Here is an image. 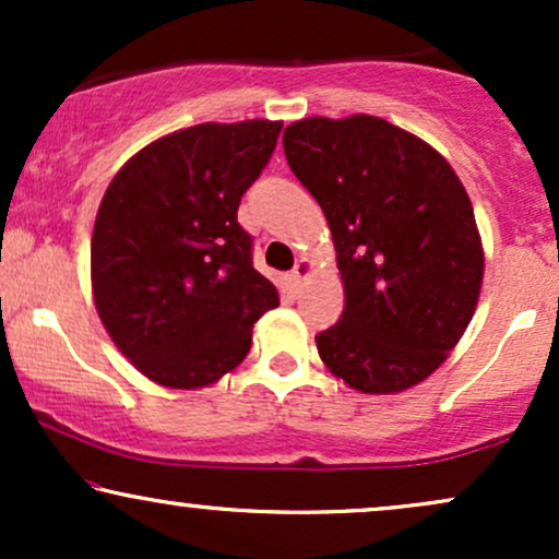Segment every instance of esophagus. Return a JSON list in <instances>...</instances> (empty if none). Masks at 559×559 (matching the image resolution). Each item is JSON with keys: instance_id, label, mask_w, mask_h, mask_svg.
<instances>
[{"instance_id": "34e87169", "label": "esophagus", "mask_w": 559, "mask_h": 559, "mask_svg": "<svg viewBox=\"0 0 559 559\" xmlns=\"http://www.w3.org/2000/svg\"><path fill=\"white\" fill-rule=\"evenodd\" d=\"M312 271H316V265H312V260L299 258V260H297V265H294V271L288 273V278H286L288 288H292V292H299V288H301V281L310 278Z\"/></svg>"}]
</instances>
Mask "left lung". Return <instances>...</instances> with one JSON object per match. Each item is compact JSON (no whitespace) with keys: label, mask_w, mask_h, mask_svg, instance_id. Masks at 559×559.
Returning a JSON list of instances; mask_svg holds the SVG:
<instances>
[{"label":"left lung","mask_w":559,"mask_h":559,"mask_svg":"<svg viewBox=\"0 0 559 559\" xmlns=\"http://www.w3.org/2000/svg\"><path fill=\"white\" fill-rule=\"evenodd\" d=\"M288 168L329 221L344 312L318 355L362 394H396L447 360L476 312L484 243L471 197L431 144L376 118L286 126Z\"/></svg>","instance_id":"1"}]
</instances>
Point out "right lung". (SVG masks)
I'll list each match as a JSON object with an SVG mask.
<instances>
[{
    "label": "right lung",
    "mask_w": 559,
    "mask_h": 559,
    "mask_svg": "<svg viewBox=\"0 0 559 559\" xmlns=\"http://www.w3.org/2000/svg\"><path fill=\"white\" fill-rule=\"evenodd\" d=\"M281 126L258 118L173 131L128 159L102 197L92 234L96 312L159 386L221 381L247 357L258 318L278 307L236 213Z\"/></svg>",
    "instance_id": "1"
}]
</instances>
